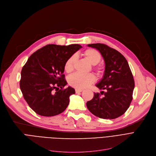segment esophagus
I'll use <instances>...</instances> for the list:
<instances>
[{
  "label": "esophagus",
  "mask_w": 156,
  "mask_h": 156,
  "mask_svg": "<svg viewBox=\"0 0 156 156\" xmlns=\"http://www.w3.org/2000/svg\"><path fill=\"white\" fill-rule=\"evenodd\" d=\"M81 92H83V90H81V89H75L76 94H78V93Z\"/></svg>",
  "instance_id": "34e87169"
}]
</instances>
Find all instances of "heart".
Returning a JSON list of instances; mask_svg holds the SVG:
<instances>
[{
	"instance_id": "b5f03b06",
	"label": "heart",
	"mask_w": 156,
	"mask_h": 156,
	"mask_svg": "<svg viewBox=\"0 0 156 156\" xmlns=\"http://www.w3.org/2000/svg\"><path fill=\"white\" fill-rule=\"evenodd\" d=\"M85 58L93 65L99 63L101 60V55L99 51L94 48H88L83 52ZM76 56L72 55L67 59L64 64V70L68 73H71L75 67ZM94 69L98 75L102 73V69L100 66H95ZM95 81V77L92 73L81 74L76 73L70 76L68 78L69 84L76 88H84L92 85Z\"/></svg>"
}]
</instances>
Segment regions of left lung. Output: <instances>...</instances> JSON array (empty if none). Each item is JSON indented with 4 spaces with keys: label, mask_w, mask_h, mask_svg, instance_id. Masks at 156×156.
<instances>
[{
    "label": "left lung",
    "mask_w": 156,
    "mask_h": 156,
    "mask_svg": "<svg viewBox=\"0 0 156 156\" xmlns=\"http://www.w3.org/2000/svg\"><path fill=\"white\" fill-rule=\"evenodd\" d=\"M96 48L103 57L105 71L102 79L96 87L105 90L94 93L93 99L87 102L88 109L97 117L115 119L128 109L133 99L135 81L129 64L118 51L103 44L87 45ZM101 94H104L102 97Z\"/></svg>",
    "instance_id": "obj_1"
}]
</instances>
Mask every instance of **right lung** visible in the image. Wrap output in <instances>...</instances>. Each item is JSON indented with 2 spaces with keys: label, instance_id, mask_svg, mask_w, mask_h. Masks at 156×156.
Returning a JSON list of instances; mask_svg holds the SVG:
<instances>
[{
  "label": "right lung",
  "instance_id": "1",
  "mask_svg": "<svg viewBox=\"0 0 156 156\" xmlns=\"http://www.w3.org/2000/svg\"><path fill=\"white\" fill-rule=\"evenodd\" d=\"M81 47L78 44H49L31 54L22 68L20 89L32 110L42 116L62 112L75 89L64 79V64Z\"/></svg>",
  "mask_w": 156,
  "mask_h": 156
}]
</instances>
